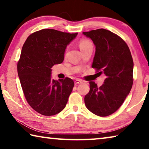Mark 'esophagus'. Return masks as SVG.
Listing matches in <instances>:
<instances>
[{
  "mask_svg": "<svg viewBox=\"0 0 149 149\" xmlns=\"http://www.w3.org/2000/svg\"><path fill=\"white\" fill-rule=\"evenodd\" d=\"M75 84H81V83H83V81L82 80H81V79H76L75 81Z\"/></svg>",
  "mask_w": 149,
  "mask_h": 149,
  "instance_id": "1",
  "label": "esophagus"
}]
</instances>
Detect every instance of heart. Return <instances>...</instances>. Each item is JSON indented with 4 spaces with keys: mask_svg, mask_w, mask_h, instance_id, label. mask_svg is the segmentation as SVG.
Instances as JSON below:
<instances>
[{
    "mask_svg": "<svg viewBox=\"0 0 149 149\" xmlns=\"http://www.w3.org/2000/svg\"><path fill=\"white\" fill-rule=\"evenodd\" d=\"M90 45H92L91 42L88 41V40H82V41H81L79 44V47H80V49H81Z\"/></svg>",
    "mask_w": 149,
    "mask_h": 149,
    "instance_id": "obj_1",
    "label": "heart"
}]
</instances>
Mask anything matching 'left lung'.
<instances>
[{
	"instance_id": "left-lung-1",
	"label": "left lung",
	"mask_w": 149,
	"mask_h": 149,
	"mask_svg": "<svg viewBox=\"0 0 149 149\" xmlns=\"http://www.w3.org/2000/svg\"><path fill=\"white\" fill-rule=\"evenodd\" d=\"M95 46L92 68L106 76L98 87L90 81V91L84 97L87 109L105 117L115 112L129 95L133 84L134 63L130 51L121 38L104 29L83 32Z\"/></svg>"
}]
</instances>
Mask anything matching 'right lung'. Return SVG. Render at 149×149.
Masks as SVG:
<instances>
[{
  "mask_svg": "<svg viewBox=\"0 0 149 149\" xmlns=\"http://www.w3.org/2000/svg\"><path fill=\"white\" fill-rule=\"evenodd\" d=\"M53 29L31 34L22 46L17 72L26 101L44 116H54L65 109L74 88L72 79L55 81L52 68L63 63L66 48L77 36Z\"/></svg>",
  "mask_w": 149,
  "mask_h": 149,
  "instance_id": "add662e5",
  "label": "right lung"
}]
</instances>
